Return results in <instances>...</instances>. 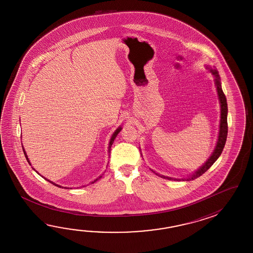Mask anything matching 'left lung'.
<instances>
[{"instance_id":"obj_1","label":"left lung","mask_w":253,"mask_h":253,"mask_svg":"<svg viewBox=\"0 0 253 253\" xmlns=\"http://www.w3.org/2000/svg\"><path fill=\"white\" fill-rule=\"evenodd\" d=\"M205 67L214 77L215 86H216V89H217V93H218V97H219V101H220V129H219V135H218V140H217V143H216V145H215L214 150L212 152V154L211 155L210 157L206 160L205 164L200 167L199 169L194 171L192 174H189L187 177H169V176H166V175H162L160 173H157V172L153 171L151 169L152 172H155L156 175H158L160 177L168 179V180H173V181H192V180H194V179L201 176L202 174H204L214 164L215 161L220 157V154L222 153V150L224 148L226 139H227V134H228V123H227L228 106H227V100H226L225 95H224V93L222 91V88H221L220 75H219L218 71H217V70H215V69L211 68L209 65H206Z\"/></svg>"}]
</instances>
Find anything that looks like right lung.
I'll use <instances>...</instances> for the list:
<instances>
[{"mask_svg": "<svg viewBox=\"0 0 253 253\" xmlns=\"http://www.w3.org/2000/svg\"><path fill=\"white\" fill-rule=\"evenodd\" d=\"M121 129H122V126H119L118 128L116 129L115 130V132H114L113 134H112V135H111V138H110V141H109V144H108V156H110V151H111V146H112V145H113L114 143V140L116 139V137H117V135L119 134V132L121 131ZM22 150H23V153H24V156H25V157H26V159H27V162L29 163V165L32 167V164H31V162H30V160H29V157H28L27 154H26V152H25V149H24V147H23V145H22ZM32 168H33V170L35 171V172H37L38 174H40L34 168H33V167H32ZM41 175V174H40ZM103 173L101 174V175H99L98 177L97 178V179H95L94 181H92V182H90V183H96L97 182V180H99L100 178L102 177ZM42 177L44 178L45 180H47L48 182H49L50 183H52L53 185H55V186H57V187H59V188H64V189H69L70 187H64V186H61V185H59V184H57V183H53V182H51V181H49L48 179H47L46 177H44V176H42V175H41ZM82 186H85V185H82ZM70 189H71V187H70Z\"/></svg>", "mask_w": 253, "mask_h": 253, "instance_id": "add662e5", "label": "right lung"}]
</instances>
